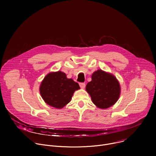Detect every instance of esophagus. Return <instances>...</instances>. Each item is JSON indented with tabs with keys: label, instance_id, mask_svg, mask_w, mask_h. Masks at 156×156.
I'll return each mask as SVG.
<instances>
[{
	"label": "esophagus",
	"instance_id": "esophagus-1",
	"mask_svg": "<svg viewBox=\"0 0 156 156\" xmlns=\"http://www.w3.org/2000/svg\"><path fill=\"white\" fill-rule=\"evenodd\" d=\"M85 86H86V84H85L84 83H80V86L82 89H84L85 87Z\"/></svg>",
	"mask_w": 156,
	"mask_h": 156
}]
</instances>
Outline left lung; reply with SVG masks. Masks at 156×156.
I'll use <instances>...</instances> for the list:
<instances>
[{"instance_id":"8db88e82","label":"left lung","mask_w":156,"mask_h":156,"mask_svg":"<svg viewBox=\"0 0 156 156\" xmlns=\"http://www.w3.org/2000/svg\"><path fill=\"white\" fill-rule=\"evenodd\" d=\"M86 91L95 105L105 109L117 102L121 89L119 81L114 75L98 70L92 74L91 81L87 84Z\"/></svg>"}]
</instances>
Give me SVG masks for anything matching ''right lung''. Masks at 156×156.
<instances>
[{"label":"right lung","mask_w":156,"mask_h":156,"mask_svg":"<svg viewBox=\"0 0 156 156\" xmlns=\"http://www.w3.org/2000/svg\"><path fill=\"white\" fill-rule=\"evenodd\" d=\"M80 89L79 84L72 78H67L61 71L48 73L42 81L39 91L42 99L48 105L62 108L69 104L75 91Z\"/></svg>","instance_id":"add662e5"}]
</instances>
